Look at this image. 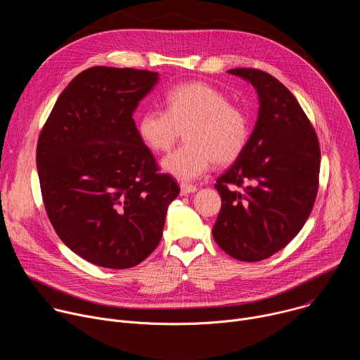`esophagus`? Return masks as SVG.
Returning a JSON list of instances; mask_svg holds the SVG:
<instances>
[{
  "label": "esophagus",
  "instance_id": "esophagus-1",
  "mask_svg": "<svg viewBox=\"0 0 360 360\" xmlns=\"http://www.w3.org/2000/svg\"><path fill=\"white\" fill-rule=\"evenodd\" d=\"M193 192H196L195 185H188V184L181 185V195H188V193H193Z\"/></svg>",
  "mask_w": 360,
  "mask_h": 360
}]
</instances>
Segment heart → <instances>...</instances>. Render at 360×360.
<instances>
[{"mask_svg": "<svg viewBox=\"0 0 360 360\" xmlns=\"http://www.w3.org/2000/svg\"><path fill=\"white\" fill-rule=\"evenodd\" d=\"M167 110H148L138 122L139 139L152 150H168L179 128H186L185 145L172 150L161 165L178 181L200 178L215 162L228 165L239 158L249 139L246 114L229 104V96L205 82L172 88L165 96Z\"/></svg>", "mask_w": 360, "mask_h": 360, "instance_id": "obj_1", "label": "heart"}]
</instances>
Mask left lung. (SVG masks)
Listing matches in <instances>:
<instances>
[{
  "instance_id": "left-lung-1",
  "label": "left lung",
  "mask_w": 360,
  "mask_h": 360,
  "mask_svg": "<svg viewBox=\"0 0 360 360\" xmlns=\"http://www.w3.org/2000/svg\"><path fill=\"white\" fill-rule=\"evenodd\" d=\"M228 72L253 85L259 112L243 152L217 179L222 207L212 235L232 258L258 262L283 249L309 218L319 186L321 148L314 127L282 82L261 70Z\"/></svg>"
}]
</instances>
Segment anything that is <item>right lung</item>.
I'll return each instance as SVG.
<instances>
[{
  "label": "right lung",
  "mask_w": 360,
  "mask_h": 360,
  "mask_svg": "<svg viewBox=\"0 0 360 360\" xmlns=\"http://www.w3.org/2000/svg\"><path fill=\"white\" fill-rule=\"evenodd\" d=\"M158 72L92 67L58 96L37 143L46 215L85 261L128 269L162 238L176 181L160 174L132 118Z\"/></svg>",
  "instance_id": "1"
}]
</instances>
